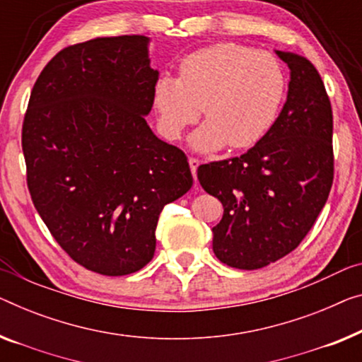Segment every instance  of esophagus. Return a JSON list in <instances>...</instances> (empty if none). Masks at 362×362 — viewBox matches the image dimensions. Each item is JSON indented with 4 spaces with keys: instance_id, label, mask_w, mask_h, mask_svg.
Returning a JSON list of instances; mask_svg holds the SVG:
<instances>
[{
    "instance_id": "1",
    "label": "esophagus",
    "mask_w": 362,
    "mask_h": 362,
    "mask_svg": "<svg viewBox=\"0 0 362 362\" xmlns=\"http://www.w3.org/2000/svg\"><path fill=\"white\" fill-rule=\"evenodd\" d=\"M188 164H190V169H192L193 179L197 180V169H198V165L202 164V160L197 159V158H190V159H188Z\"/></svg>"
}]
</instances>
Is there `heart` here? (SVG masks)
<instances>
[{"mask_svg": "<svg viewBox=\"0 0 362 362\" xmlns=\"http://www.w3.org/2000/svg\"><path fill=\"white\" fill-rule=\"evenodd\" d=\"M288 76L272 53L240 43H216L185 57L179 78L154 86V109L163 136L175 141L202 115L206 122L192 146L214 151L228 143L250 148L273 128L281 112Z\"/></svg>", "mask_w": 362, "mask_h": 362, "instance_id": "obj_1", "label": "heart"}]
</instances>
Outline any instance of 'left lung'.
Returning <instances> with one entry per match:
<instances>
[{
    "label": "left lung",
    "mask_w": 362,
    "mask_h": 362,
    "mask_svg": "<svg viewBox=\"0 0 362 362\" xmlns=\"http://www.w3.org/2000/svg\"><path fill=\"white\" fill-rule=\"evenodd\" d=\"M288 99L273 128L237 158L198 167V180L223 203L213 252L226 265L257 269L298 247L333 183V113L314 64L289 52Z\"/></svg>",
    "instance_id": "1"
}]
</instances>
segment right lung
Wrapping results in <instances>:
<instances>
[{
  "label": "right lung",
  "mask_w": 362,
  "mask_h": 362,
  "mask_svg": "<svg viewBox=\"0 0 362 362\" xmlns=\"http://www.w3.org/2000/svg\"><path fill=\"white\" fill-rule=\"evenodd\" d=\"M148 42L99 37L63 48L37 78L23 123L32 203L62 249L105 276L148 265L160 211L193 185L185 153L144 118L159 78Z\"/></svg>",
  "instance_id": "obj_1"
}]
</instances>
